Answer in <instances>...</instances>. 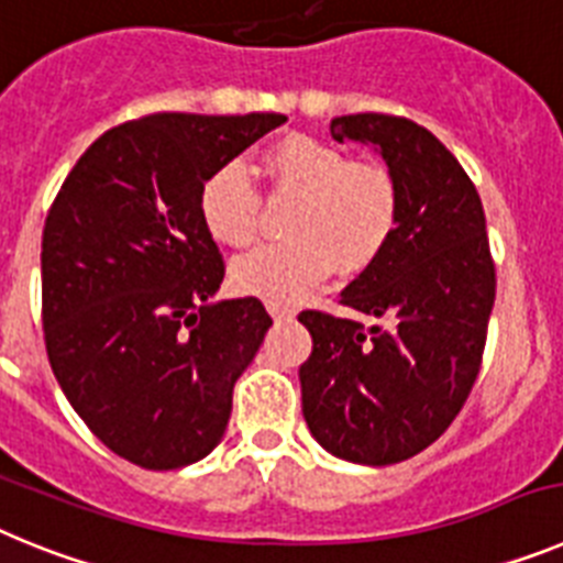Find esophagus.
<instances>
[{
	"label": "esophagus",
	"mask_w": 563,
	"mask_h": 563,
	"mask_svg": "<svg viewBox=\"0 0 563 563\" xmlns=\"http://www.w3.org/2000/svg\"><path fill=\"white\" fill-rule=\"evenodd\" d=\"M267 312H271L273 318H276V321H290L292 316H296V310H292V307H285V305H267Z\"/></svg>",
	"instance_id": "34e87169"
}]
</instances>
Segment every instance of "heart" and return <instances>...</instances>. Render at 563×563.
<instances>
[{
	"label": "heart",
	"instance_id": "heart-1",
	"mask_svg": "<svg viewBox=\"0 0 563 563\" xmlns=\"http://www.w3.org/2000/svg\"><path fill=\"white\" fill-rule=\"evenodd\" d=\"M262 168L278 194L298 197L290 239L233 258L236 290L292 305L332 271L361 273L389 247L400 220V191L386 166L355 163L332 143L287 134L265 152ZM200 217L217 242L247 245L258 228V194L239 163L217 168L200 188Z\"/></svg>",
	"mask_w": 563,
	"mask_h": 563
}]
</instances>
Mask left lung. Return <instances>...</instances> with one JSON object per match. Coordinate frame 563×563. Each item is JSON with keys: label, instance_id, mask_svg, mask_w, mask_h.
I'll return each instance as SVG.
<instances>
[{"label": "left lung", "instance_id": "left-lung-1", "mask_svg": "<svg viewBox=\"0 0 563 563\" xmlns=\"http://www.w3.org/2000/svg\"><path fill=\"white\" fill-rule=\"evenodd\" d=\"M338 143L375 148L400 191V220L341 305L375 318L307 310L312 352L301 411L318 445L357 465H391L429 449L460 415L479 375L496 271L474 183L429 129L363 112L332 118Z\"/></svg>", "mask_w": 563, "mask_h": 563}]
</instances>
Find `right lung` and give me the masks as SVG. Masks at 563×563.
Wrapping results in <instances>:
<instances>
[{
    "instance_id": "1",
    "label": "right lung",
    "mask_w": 563,
    "mask_h": 563,
    "mask_svg": "<svg viewBox=\"0 0 563 563\" xmlns=\"http://www.w3.org/2000/svg\"><path fill=\"white\" fill-rule=\"evenodd\" d=\"M273 112H161L98 137L69 172L42 239L44 343L89 431L148 471L220 445L233 383L271 330L258 298H222L200 188L282 126Z\"/></svg>"
}]
</instances>
